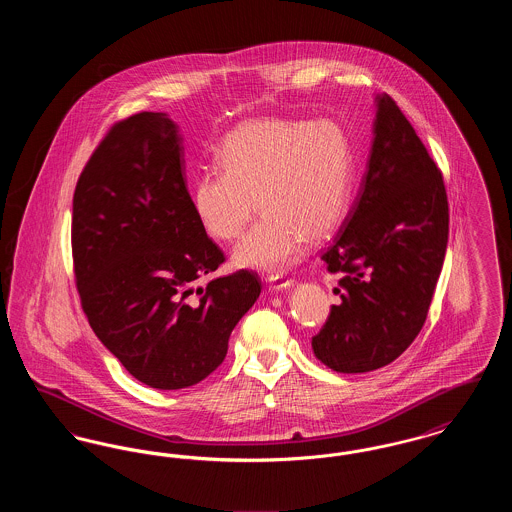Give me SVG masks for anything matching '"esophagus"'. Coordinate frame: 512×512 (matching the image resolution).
<instances>
[{
    "instance_id": "1",
    "label": "esophagus",
    "mask_w": 512,
    "mask_h": 512,
    "mask_svg": "<svg viewBox=\"0 0 512 512\" xmlns=\"http://www.w3.org/2000/svg\"><path fill=\"white\" fill-rule=\"evenodd\" d=\"M293 286V278H286V276H270L268 278V288L272 292H280V290H286Z\"/></svg>"
}]
</instances>
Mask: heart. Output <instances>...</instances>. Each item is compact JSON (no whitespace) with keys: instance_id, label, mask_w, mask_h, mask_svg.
I'll use <instances>...</instances> for the list:
<instances>
[{"instance_id":"1","label":"heart","mask_w":512,"mask_h":512,"mask_svg":"<svg viewBox=\"0 0 512 512\" xmlns=\"http://www.w3.org/2000/svg\"><path fill=\"white\" fill-rule=\"evenodd\" d=\"M222 171L201 172L192 186L195 217L222 242L242 236L240 267L280 272L311 240L340 222L351 190V142L334 119H261L230 132L217 151Z\"/></svg>"}]
</instances>
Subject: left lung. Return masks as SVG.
Wrapping results in <instances>:
<instances>
[{
  "label": "left lung",
  "mask_w": 512,
  "mask_h": 512,
  "mask_svg": "<svg viewBox=\"0 0 512 512\" xmlns=\"http://www.w3.org/2000/svg\"><path fill=\"white\" fill-rule=\"evenodd\" d=\"M361 192L322 261L340 303L313 336L328 368L355 374L390 365L422 330L449 236L443 176L395 99L378 96Z\"/></svg>",
  "instance_id": "left-lung-1"
}]
</instances>
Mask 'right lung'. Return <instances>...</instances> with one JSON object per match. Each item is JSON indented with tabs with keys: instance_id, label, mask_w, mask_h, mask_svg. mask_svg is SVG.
I'll return each instance as SVG.
<instances>
[{
	"instance_id": "obj_1",
	"label": "right lung",
	"mask_w": 512,
	"mask_h": 512,
	"mask_svg": "<svg viewBox=\"0 0 512 512\" xmlns=\"http://www.w3.org/2000/svg\"><path fill=\"white\" fill-rule=\"evenodd\" d=\"M182 138L165 113L115 122L73 197L74 280L101 343L142 384L182 390L224 361L257 301V272L236 270L197 288L226 261L195 217Z\"/></svg>"
}]
</instances>
